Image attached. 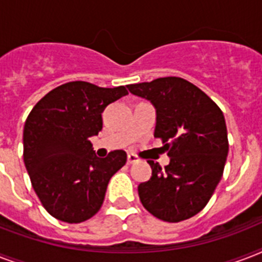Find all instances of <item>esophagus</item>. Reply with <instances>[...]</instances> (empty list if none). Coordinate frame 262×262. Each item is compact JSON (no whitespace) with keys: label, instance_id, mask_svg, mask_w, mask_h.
<instances>
[{"label":"esophagus","instance_id":"obj_1","mask_svg":"<svg viewBox=\"0 0 262 262\" xmlns=\"http://www.w3.org/2000/svg\"><path fill=\"white\" fill-rule=\"evenodd\" d=\"M137 162H139V158H137V156L132 155V154L127 155V163L133 164V163H137Z\"/></svg>","mask_w":262,"mask_h":262}]
</instances>
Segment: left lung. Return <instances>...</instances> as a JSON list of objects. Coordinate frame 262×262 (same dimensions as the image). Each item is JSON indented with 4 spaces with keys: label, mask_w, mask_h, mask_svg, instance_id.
Segmentation results:
<instances>
[{
    "label": "left lung",
    "mask_w": 262,
    "mask_h": 262,
    "mask_svg": "<svg viewBox=\"0 0 262 262\" xmlns=\"http://www.w3.org/2000/svg\"><path fill=\"white\" fill-rule=\"evenodd\" d=\"M156 110L155 137L163 140L170 163L149 160L152 177L139 185L149 213L164 222L186 220L203 209L223 175L228 154L224 115L207 94L181 77L127 85Z\"/></svg>",
    "instance_id": "1"
}]
</instances>
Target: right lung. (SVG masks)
I'll list each match as a JSON object with an SVG mask.
<instances>
[{
    "label": "right lung",
    "mask_w": 262,
    "mask_h": 262,
    "mask_svg": "<svg viewBox=\"0 0 262 262\" xmlns=\"http://www.w3.org/2000/svg\"><path fill=\"white\" fill-rule=\"evenodd\" d=\"M127 95L125 87L102 88L71 81L45 95L24 125V164L46 211L65 223H81L100 209L108 181L126 152L95 155L90 139L102 130V113Z\"/></svg>",
    "instance_id": "right-lung-1"
}]
</instances>
